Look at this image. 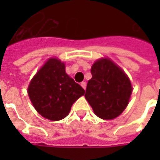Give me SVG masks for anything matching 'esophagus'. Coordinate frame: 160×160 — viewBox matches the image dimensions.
Returning <instances> with one entry per match:
<instances>
[{
    "mask_svg": "<svg viewBox=\"0 0 160 160\" xmlns=\"http://www.w3.org/2000/svg\"><path fill=\"white\" fill-rule=\"evenodd\" d=\"M80 86L83 87L84 89H86V87H87V83H86V82H81V83H80Z\"/></svg>",
    "mask_w": 160,
    "mask_h": 160,
    "instance_id": "obj_1",
    "label": "esophagus"
}]
</instances>
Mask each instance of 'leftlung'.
<instances>
[{
    "instance_id": "obj_1",
    "label": "left lung",
    "mask_w": 160,
    "mask_h": 160,
    "mask_svg": "<svg viewBox=\"0 0 160 160\" xmlns=\"http://www.w3.org/2000/svg\"><path fill=\"white\" fill-rule=\"evenodd\" d=\"M85 98L94 113L104 120L118 118L126 109L132 86L123 70L111 60L102 58L93 63Z\"/></svg>"
}]
</instances>
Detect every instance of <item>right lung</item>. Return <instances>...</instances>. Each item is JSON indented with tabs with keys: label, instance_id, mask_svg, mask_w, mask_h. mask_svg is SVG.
<instances>
[{
	"label": "right lung",
	"instance_id": "add662e5",
	"mask_svg": "<svg viewBox=\"0 0 160 160\" xmlns=\"http://www.w3.org/2000/svg\"><path fill=\"white\" fill-rule=\"evenodd\" d=\"M85 90L66 73L65 64L50 58L31 80L28 95L42 117L59 121L69 113L73 104Z\"/></svg>",
	"mask_w": 160,
	"mask_h": 160
}]
</instances>
